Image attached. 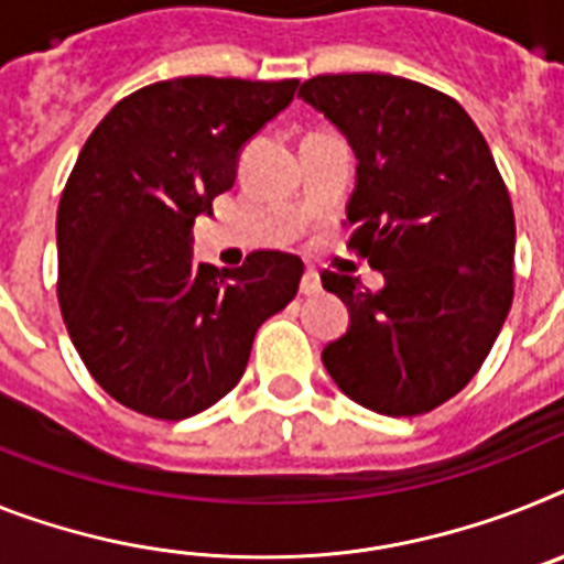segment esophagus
Wrapping results in <instances>:
<instances>
[{
    "instance_id": "esophagus-1",
    "label": "esophagus",
    "mask_w": 564,
    "mask_h": 564,
    "mask_svg": "<svg viewBox=\"0 0 564 564\" xmlns=\"http://www.w3.org/2000/svg\"><path fill=\"white\" fill-rule=\"evenodd\" d=\"M321 292V278L315 269H306L304 278H301V295H318Z\"/></svg>"
}]
</instances>
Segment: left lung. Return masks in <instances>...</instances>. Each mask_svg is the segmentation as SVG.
Instances as JSON below:
<instances>
[{"label": "left lung", "mask_w": 564, "mask_h": 564, "mask_svg": "<svg viewBox=\"0 0 564 564\" xmlns=\"http://www.w3.org/2000/svg\"><path fill=\"white\" fill-rule=\"evenodd\" d=\"M355 151L349 246L384 274L378 292L324 272L349 310L326 372L355 404L421 415L465 390L513 304L516 224L485 137L447 94L392 74L301 85Z\"/></svg>", "instance_id": "1"}]
</instances>
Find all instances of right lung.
Wrapping results in <instances>:
<instances>
[{
  "mask_svg": "<svg viewBox=\"0 0 564 564\" xmlns=\"http://www.w3.org/2000/svg\"><path fill=\"white\" fill-rule=\"evenodd\" d=\"M295 88L154 83L85 140L56 212V295L79 358L122 406L165 421L203 413L240 381L258 326L295 297V254L252 252L224 272L192 260L194 217L235 186L243 145Z\"/></svg>",
  "mask_w": 564,
  "mask_h": 564,
  "instance_id": "1",
  "label": "right lung"
}]
</instances>
